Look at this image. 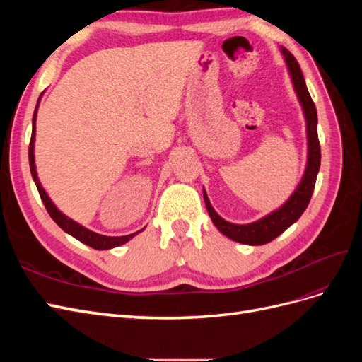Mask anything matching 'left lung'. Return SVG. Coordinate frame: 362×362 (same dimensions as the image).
Masks as SVG:
<instances>
[{"label":"left lung","mask_w":362,"mask_h":362,"mask_svg":"<svg viewBox=\"0 0 362 362\" xmlns=\"http://www.w3.org/2000/svg\"><path fill=\"white\" fill-rule=\"evenodd\" d=\"M281 54L284 60H286L287 69L291 78L293 89L298 96L299 104L302 107L303 117H305V127H306V164L302 178L294 189L290 198L284 202L276 210L266 214L264 217L258 218L255 222L250 223H233L225 221L223 217L217 214L213 208L210 199H208L205 189L204 192V201L206 205V211L210 214L214 226L228 238L234 240L237 243L249 245V246H259L272 242L273 238L281 235L286 229H288L294 222L299 221L302 213L306 210L310 204V199L314 192V185L317 180V173L320 169V144L319 136H317V110L315 105L311 100L310 92L306 89L305 78L302 75L299 63L291 56L286 48L281 47Z\"/></svg>","instance_id":"obj_1"}]
</instances>
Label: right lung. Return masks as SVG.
Returning a JSON list of instances; mask_svg holds the SVG:
<instances>
[{
    "label": "right lung",
    "instance_id": "add662e5",
    "mask_svg": "<svg viewBox=\"0 0 362 362\" xmlns=\"http://www.w3.org/2000/svg\"><path fill=\"white\" fill-rule=\"evenodd\" d=\"M42 96V95H40ZM39 103H40V98L37 100V105H36V110L35 115H33V131H31V140H30V148H28V161H30V170H31V177L33 181H35L36 187L39 190V194L42 198L43 205H45L47 211L49 213V216L52 217V221L56 222L64 233H68L69 235H72L74 238L78 240V242L90 246L96 250H107V249H113L117 246H122L127 242H129L131 238L134 235H137L139 233L144 231V229H140V231L134 233V234H129V235H122V237H108V235H103V234H98L90 231V229H87L86 226L80 225L78 222L72 221L71 217H68L64 213H62L57 205L51 201V198L48 196V193L45 192V189L42 187V184L39 181L37 177V170H36V161H35V141H36V117H37V108H39Z\"/></svg>",
    "mask_w": 362,
    "mask_h": 362
}]
</instances>
